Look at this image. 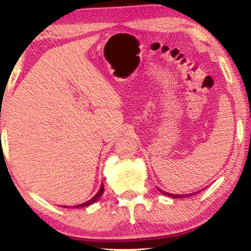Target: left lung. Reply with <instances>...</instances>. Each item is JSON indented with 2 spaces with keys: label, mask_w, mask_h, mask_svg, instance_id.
Returning a JSON list of instances; mask_svg holds the SVG:
<instances>
[{
  "label": "left lung",
  "mask_w": 251,
  "mask_h": 251,
  "mask_svg": "<svg viewBox=\"0 0 251 251\" xmlns=\"http://www.w3.org/2000/svg\"><path fill=\"white\" fill-rule=\"evenodd\" d=\"M161 192H162V191H161ZM162 193L163 194H166V195H168V197H173V198H175V199H176V198H183V197H187V195H183V197H181V195H177V194H169V193H166V192H162ZM195 193H197V192H195ZM195 193H191L190 194V197H191V195H193V194H195Z\"/></svg>",
  "instance_id": "1"
}]
</instances>
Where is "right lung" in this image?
Here are the masks:
<instances>
[{"label":"right lung","mask_w":251,"mask_h":251,"mask_svg":"<svg viewBox=\"0 0 251 251\" xmlns=\"http://www.w3.org/2000/svg\"><path fill=\"white\" fill-rule=\"evenodd\" d=\"M102 193H104V184H101V186H100V190L98 191V193L95 195L94 198L91 199V200H89L88 202H84V203H82V204H78V205H74V208H82V207H88V205H90V204H92L94 203V202H96L98 200L99 198L101 197L102 195Z\"/></svg>","instance_id":"add662e5"}]
</instances>
